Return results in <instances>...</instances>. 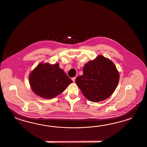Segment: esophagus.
Listing matches in <instances>:
<instances>
[{"instance_id": "34e87169", "label": "esophagus", "mask_w": 147, "mask_h": 147, "mask_svg": "<svg viewBox=\"0 0 147 147\" xmlns=\"http://www.w3.org/2000/svg\"><path fill=\"white\" fill-rule=\"evenodd\" d=\"M76 77H74V78H73L71 79L73 80V81L74 82H75V81H76Z\"/></svg>"}]
</instances>
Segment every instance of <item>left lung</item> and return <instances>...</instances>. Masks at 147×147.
<instances>
[{"label": "left lung", "mask_w": 147, "mask_h": 147, "mask_svg": "<svg viewBox=\"0 0 147 147\" xmlns=\"http://www.w3.org/2000/svg\"><path fill=\"white\" fill-rule=\"evenodd\" d=\"M120 79L119 72L109 59L99 55L85 64L83 75L76 83L85 98L94 102L102 101L114 93Z\"/></svg>", "instance_id": "8db88e82"}]
</instances>
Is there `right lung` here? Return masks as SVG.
I'll return each mask as SVG.
<instances>
[{
  "instance_id": "obj_1",
  "label": "right lung",
  "mask_w": 147,
  "mask_h": 147,
  "mask_svg": "<svg viewBox=\"0 0 147 147\" xmlns=\"http://www.w3.org/2000/svg\"><path fill=\"white\" fill-rule=\"evenodd\" d=\"M72 82L59 63L41 62L29 75L32 90L45 99H52L62 93Z\"/></svg>"
}]
</instances>
